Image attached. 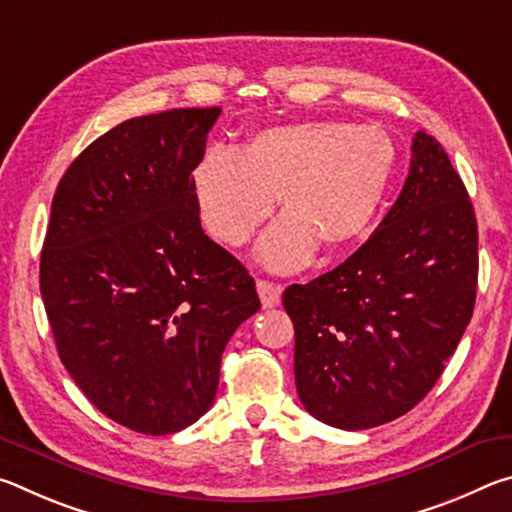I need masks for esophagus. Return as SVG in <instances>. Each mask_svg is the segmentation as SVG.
<instances>
[{
    "mask_svg": "<svg viewBox=\"0 0 512 512\" xmlns=\"http://www.w3.org/2000/svg\"><path fill=\"white\" fill-rule=\"evenodd\" d=\"M257 293H259V300H262L264 309H271V307L280 305V298H282L280 284H273L268 280H257Z\"/></svg>",
    "mask_w": 512,
    "mask_h": 512,
    "instance_id": "esophagus-1",
    "label": "esophagus"
}]
</instances>
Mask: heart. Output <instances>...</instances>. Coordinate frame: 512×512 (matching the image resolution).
I'll return each instance as SVG.
<instances>
[{"mask_svg":"<svg viewBox=\"0 0 512 512\" xmlns=\"http://www.w3.org/2000/svg\"><path fill=\"white\" fill-rule=\"evenodd\" d=\"M397 171V144L379 126L298 121L250 137L244 151L210 146L194 169V196L210 235L241 246L271 216L259 259L271 271L309 264L318 244L341 250L359 241L384 205Z\"/></svg>","mask_w":512,"mask_h":512,"instance_id":"1","label":"heart"}]
</instances>
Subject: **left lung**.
<instances>
[{"label":"left lung","mask_w":512,"mask_h":512,"mask_svg":"<svg viewBox=\"0 0 512 512\" xmlns=\"http://www.w3.org/2000/svg\"><path fill=\"white\" fill-rule=\"evenodd\" d=\"M411 151L402 194L366 244L282 296L296 327L300 402L336 429L409 413L443 375L474 311L472 201L436 137L415 133Z\"/></svg>","instance_id":"1"}]
</instances>
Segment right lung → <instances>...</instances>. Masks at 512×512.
<instances>
[{"label":"right lung","mask_w":512,"mask_h":512,"mask_svg":"<svg viewBox=\"0 0 512 512\" xmlns=\"http://www.w3.org/2000/svg\"><path fill=\"white\" fill-rule=\"evenodd\" d=\"M221 108L121 121L51 201L40 293L58 357L124 427L167 436L210 409L221 354L257 314L255 280L205 235L192 173Z\"/></svg>","instance_id":"right-lung-1"}]
</instances>
